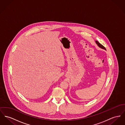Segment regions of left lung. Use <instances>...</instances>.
<instances>
[{
  "label": "left lung",
  "mask_w": 125,
  "mask_h": 125,
  "mask_svg": "<svg viewBox=\"0 0 125 125\" xmlns=\"http://www.w3.org/2000/svg\"><path fill=\"white\" fill-rule=\"evenodd\" d=\"M96 43L98 44V45L100 47V48H102V49H105V50H106V48H105V47L104 46H103L101 44H100L99 42H98V41H96Z\"/></svg>",
  "instance_id": "obj_1"
}]
</instances>
